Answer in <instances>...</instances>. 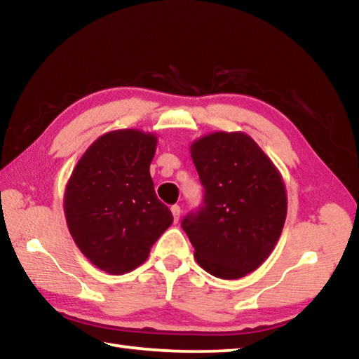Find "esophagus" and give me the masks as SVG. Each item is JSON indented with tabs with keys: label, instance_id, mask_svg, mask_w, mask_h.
Listing matches in <instances>:
<instances>
[{
	"label": "esophagus",
	"instance_id": "34e87169",
	"mask_svg": "<svg viewBox=\"0 0 359 359\" xmlns=\"http://www.w3.org/2000/svg\"><path fill=\"white\" fill-rule=\"evenodd\" d=\"M171 212H172V217H174V223H179V218H180V213H182L180 205H177V204L172 205Z\"/></svg>",
	"mask_w": 359,
	"mask_h": 359
}]
</instances>
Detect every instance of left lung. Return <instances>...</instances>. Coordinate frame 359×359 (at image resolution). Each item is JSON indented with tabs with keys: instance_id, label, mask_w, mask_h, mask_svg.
Instances as JSON below:
<instances>
[{
	"instance_id": "left-lung-1",
	"label": "left lung",
	"mask_w": 359,
	"mask_h": 359,
	"mask_svg": "<svg viewBox=\"0 0 359 359\" xmlns=\"http://www.w3.org/2000/svg\"><path fill=\"white\" fill-rule=\"evenodd\" d=\"M190 152L204 198L182 219V229L205 271L243 278L265 262L283 232L287 194L281 174L242 132L205 135Z\"/></svg>"
}]
</instances>
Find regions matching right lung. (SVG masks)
<instances>
[{
  "instance_id": "add662e5",
  "label": "right lung",
  "mask_w": 359,
  "mask_h": 359,
  "mask_svg": "<svg viewBox=\"0 0 359 359\" xmlns=\"http://www.w3.org/2000/svg\"><path fill=\"white\" fill-rule=\"evenodd\" d=\"M157 136L114 130L97 138L72 172L64 213L80 251L97 269L123 275L146 262L172 223L149 172Z\"/></svg>"
}]
</instances>
